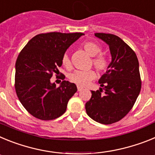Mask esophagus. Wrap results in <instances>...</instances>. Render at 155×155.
I'll use <instances>...</instances> for the list:
<instances>
[{"instance_id": "34e87169", "label": "esophagus", "mask_w": 155, "mask_h": 155, "mask_svg": "<svg viewBox=\"0 0 155 155\" xmlns=\"http://www.w3.org/2000/svg\"><path fill=\"white\" fill-rule=\"evenodd\" d=\"M82 89H83V87H79V86H78V91H82Z\"/></svg>"}]
</instances>
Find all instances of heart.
<instances>
[{
    "label": "heart",
    "instance_id": "b5f03b06",
    "mask_svg": "<svg viewBox=\"0 0 155 155\" xmlns=\"http://www.w3.org/2000/svg\"><path fill=\"white\" fill-rule=\"evenodd\" d=\"M84 51L89 56L92 57L91 61L94 68L98 73H103L109 68V59L102 53L101 46L94 42H86L82 46ZM61 63L66 69L72 68L71 59L68 53H64L61 58ZM96 74L93 70L88 71H75L68 75V79L71 83H74L79 87H84L90 81L94 80Z\"/></svg>",
    "mask_w": 155,
    "mask_h": 155
}]
</instances>
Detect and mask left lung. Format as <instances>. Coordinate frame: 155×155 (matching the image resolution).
<instances>
[{
  "instance_id": "obj_1",
  "label": "left lung",
  "mask_w": 155,
  "mask_h": 155,
  "mask_svg": "<svg viewBox=\"0 0 155 155\" xmlns=\"http://www.w3.org/2000/svg\"><path fill=\"white\" fill-rule=\"evenodd\" d=\"M94 35L109 45L112 62L98 81L102 87L91 91L85 109L92 120L107 125L122 120L136 102L141 89L139 62L135 52L117 35Z\"/></svg>"
}]
</instances>
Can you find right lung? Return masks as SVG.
<instances>
[{
	"label": "right lung",
	"mask_w": 155,
	"mask_h": 155,
	"mask_svg": "<svg viewBox=\"0 0 155 155\" xmlns=\"http://www.w3.org/2000/svg\"><path fill=\"white\" fill-rule=\"evenodd\" d=\"M84 33L48 32L30 39L15 63V87L24 108L42 120L58 118L66 112L70 98L78 91L74 83L64 81L58 87L50 80L59 73L66 50Z\"/></svg>",
	"instance_id": "1"
}]
</instances>
